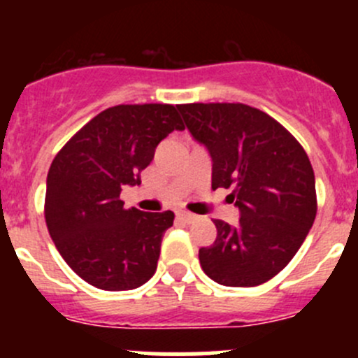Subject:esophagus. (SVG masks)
<instances>
[{"label": "esophagus", "mask_w": 358, "mask_h": 358, "mask_svg": "<svg viewBox=\"0 0 358 358\" xmlns=\"http://www.w3.org/2000/svg\"><path fill=\"white\" fill-rule=\"evenodd\" d=\"M176 216H178V220H182V222H185V223H192L194 220L197 218L194 213H189V211H180V213H176Z\"/></svg>", "instance_id": "esophagus-1"}]
</instances>
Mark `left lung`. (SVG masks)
I'll return each mask as SVG.
<instances>
[{
    "label": "left lung",
    "instance_id": "1",
    "mask_svg": "<svg viewBox=\"0 0 358 358\" xmlns=\"http://www.w3.org/2000/svg\"><path fill=\"white\" fill-rule=\"evenodd\" d=\"M176 107L211 154V189H232L241 211L237 227L215 220V243L199 249L202 270L222 286H259L291 262L313 225L310 159L279 121L246 103Z\"/></svg>",
    "mask_w": 358,
    "mask_h": 358
}]
</instances>
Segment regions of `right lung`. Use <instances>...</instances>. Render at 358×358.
I'll use <instances>...</instances> for the list:
<instances>
[{"instance_id": "right-lung-1", "label": "right lung", "mask_w": 358, "mask_h": 358, "mask_svg": "<svg viewBox=\"0 0 358 358\" xmlns=\"http://www.w3.org/2000/svg\"><path fill=\"white\" fill-rule=\"evenodd\" d=\"M183 128L171 103H121L86 122L53 159L46 227L83 280L103 291H128L156 273L175 213L124 209L119 196L124 185H140L157 143Z\"/></svg>"}]
</instances>
